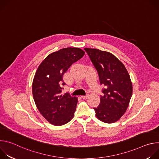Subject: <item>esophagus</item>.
<instances>
[{"label":"esophagus","mask_w":159,"mask_h":159,"mask_svg":"<svg viewBox=\"0 0 159 159\" xmlns=\"http://www.w3.org/2000/svg\"><path fill=\"white\" fill-rule=\"evenodd\" d=\"M88 96H89V94H85V96H81V97H82V98H83V99H85V98H87V97H88Z\"/></svg>","instance_id":"esophagus-1"}]
</instances>
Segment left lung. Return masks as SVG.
I'll use <instances>...</instances> for the list:
<instances>
[{"label": "left lung", "mask_w": 159, "mask_h": 159, "mask_svg": "<svg viewBox=\"0 0 159 159\" xmlns=\"http://www.w3.org/2000/svg\"><path fill=\"white\" fill-rule=\"evenodd\" d=\"M96 69L103 96L94 107L96 117L102 122H116L126 112L133 92L132 84L125 65L112 54L98 49L84 48Z\"/></svg>", "instance_id": "left-lung-1"}]
</instances>
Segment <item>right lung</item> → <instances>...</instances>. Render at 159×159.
I'll list each match as a JSON object with an SVG mask.
<instances>
[{
    "label": "right lung",
    "instance_id": "1",
    "mask_svg": "<svg viewBox=\"0 0 159 159\" xmlns=\"http://www.w3.org/2000/svg\"><path fill=\"white\" fill-rule=\"evenodd\" d=\"M85 52L79 48H66L49 55L40 64L33 82V96L37 108L49 123L61 126L74 117L77 98L61 95L63 74Z\"/></svg>",
    "mask_w": 159,
    "mask_h": 159
}]
</instances>
